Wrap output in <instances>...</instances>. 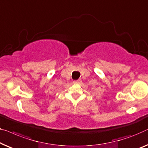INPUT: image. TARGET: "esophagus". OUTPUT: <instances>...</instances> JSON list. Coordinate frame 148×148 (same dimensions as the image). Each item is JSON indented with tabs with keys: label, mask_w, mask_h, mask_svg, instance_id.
<instances>
[{
	"label": "esophagus",
	"mask_w": 148,
	"mask_h": 148,
	"mask_svg": "<svg viewBox=\"0 0 148 148\" xmlns=\"http://www.w3.org/2000/svg\"><path fill=\"white\" fill-rule=\"evenodd\" d=\"M80 82H81V80H77L74 81V84H80Z\"/></svg>",
	"instance_id": "esophagus-1"
}]
</instances>
